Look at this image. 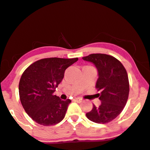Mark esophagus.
Returning <instances> with one entry per match:
<instances>
[{"label":"esophagus","instance_id":"34e87169","mask_svg":"<svg viewBox=\"0 0 150 150\" xmlns=\"http://www.w3.org/2000/svg\"><path fill=\"white\" fill-rule=\"evenodd\" d=\"M74 100H75V101H77V102H78V103H81L82 102V99H81V98H80V97H76V98H75V99H74Z\"/></svg>","mask_w":150,"mask_h":150}]
</instances>
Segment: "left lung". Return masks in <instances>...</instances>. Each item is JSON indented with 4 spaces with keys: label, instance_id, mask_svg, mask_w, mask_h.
Masks as SVG:
<instances>
[{
    "label": "left lung",
    "instance_id": "left-lung-1",
    "mask_svg": "<svg viewBox=\"0 0 150 150\" xmlns=\"http://www.w3.org/2000/svg\"><path fill=\"white\" fill-rule=\"evenodd\" d=\"M82 59L95 65L99 73L95 87L101 91L99 98L101 105L99 107L93 105L86 116L94 123H109L122 112L128 101L130 87L126 70L118 59L110 55L92 53Z\"/></svg>",
    "mask_w": 150,
    "mask_h": 150
}]
</instances>
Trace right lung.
Instances as JSON below:
<instances>
[{"mask_svg":"<svg viewBox=\"0 0 150 150\" xmlns=\"http://www.w3.org/2000/svg\"><path fill=\"white\" fill-rule=\"evenodd\" d=\"M78 58H43L31 64L22 73L19 94L26 113L44 126L56 125L64 118L71 100L54 95L65 70Z\"/></svg>","mask_w":150,"mask_h":150,"instance_id":"right-lung-1","label":"right lung"}]
</instances>
